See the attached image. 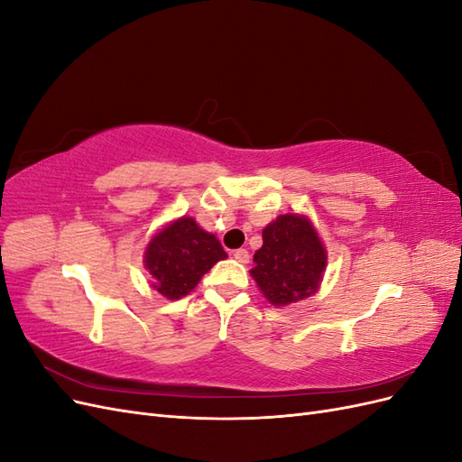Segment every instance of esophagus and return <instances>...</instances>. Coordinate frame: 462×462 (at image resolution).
I'll list each match as a JSON object with an SVG mask.
<instances>
[{
    "instance_id": "1",
    "label": "esophagus",
    "mask_w": 462,
    "mask_h": 462,
    "mask_svg": "<svg viewBox=\"0 0 462 462\" xmlns=\"http://www.w3.org/2000/svg\"><path fill=\"white\" fill-rule=\"evenodd\" d=\"M233 258H235L236 262H241V263H248L250 254H248L246 248H239V250H235V253H233Z\"/></svg>"
}]
</instances>
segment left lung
Masks as SVG:
<instances>
[{"mask_svg": "<svg viewBox=\"0 0 462 462\" xmlns=\"http://www.w3.org/2000/svg\"><path fill=\"white\" fill-rule=\"evenodd\" d=\"M262 241L250 273L265 299L285 306L316 292L328 256L309 219L297 214L279 216L262 231Z\"/></svg>", "mask_w": 462, "mask_h": 462, "instance_id": "8db88e82", "label": "left lung"}]
</instances>
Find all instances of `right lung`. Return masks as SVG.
Returning a JSON list of instances; mask_svg holds the SVG:
<instances>
[{
    "mask_svg": "<svg viewBox=\"0 0 462 462\" xmlns=\"http://www.w3.org/2000/svg\"><path fill=\"white\" fill-rule=\"evenodd\" d=\"M144 258L153 289L167 299H180L227 254L216 235L200 229L192 217H180L153 236Z\"/></svg>",
    "mask_w": 462,
    "mask_h": 462,
    "instance_id": "right-lung-1",
    "label": "right lung"
}]
</instances>
